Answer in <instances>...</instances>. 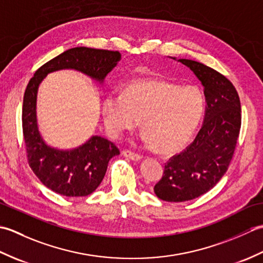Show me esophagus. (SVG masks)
Returning <instances> with one entry per match:
<instances>
[{"mask_svg":"<svg viewBox=\"0 0 263 263\" xmlns=\"http://www.w3.org/2000/svg\"><path fill=\"white\" fill-rule=\"evenodd\" d=\"M122 155L124 156V157H127V158H130L131 160H136V161L140 160V159L142 158V157H141V155L133 153V152H131V150H127V149L123 150V152H122Z\"/></svg>","mask_w":263,"mask_h":263,"instance_id":"1","label":"esophagus"}]
</instances>
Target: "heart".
<instances>
[{
    "mask_svg": "<svg viewBox=\"0 0 263 263\" xmlns=\"http://www.w3.org/2000/svg\"><path fill=\"white\" fill-rule=\"evenodd\" d=\"M105 125L110 132L139 124L156 152L171 154L183 148L197 131L204 99L197 88H183L159 79L128 82L122 92L110 91L102 102Z\"/></svg>",
    "mask_w": 263,
    "mask_h": 263,
    "instance_id": "b5f03b06",
    "label": "heart"
}]
</instances>
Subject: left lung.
I'll return each instance as SVG.
<instances>
[{
	"label": "left lung",
	"mask_w": 263,
	"mask_h": 263,
	"mask_svg": "<svg viewBox=\"0 0 263 263\" xmlns=\"http://www.w3.org/2000/svg\"><path fill=\"white\" fill-rule=\"evenodd\" d=\"M177 61L201 81L206 106L203 124L193 142L170 158L154 187L156 195L168 202L198 198L220 181L235 152L242 121L238 93L225 76L197 61Z\"/></svg>",
	"instance_id": "8db88e82"
}]
</instances>
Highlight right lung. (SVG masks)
<instances>
[{
    "mask_svg": "<svg viewBox=\"0 0 263 263\" xmlns=\"http://www.w3.org/2000/svg\"><path fill=\"white\" fill-rule=\"evenodd\" d=\"M121 53L108 49L74 47L39 68L28 82L22 105V131L28 164L44 185L64 197H86L102 183L108 161L120 155L115 144L92 136L82 146L59 150L47 146L39 135L36 100L39 83L54 71L73 69L103 82L120 62Z\"/></svg>",
    "mask_w": 263,
    "mask_h": 263,
    "instance_id": "obj_1",
    "label": "right lung"
}]
</instances>
